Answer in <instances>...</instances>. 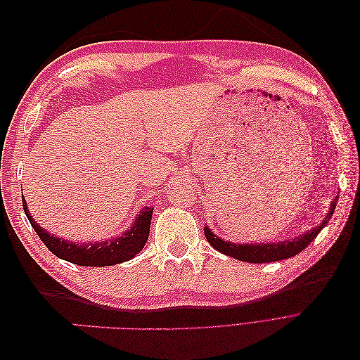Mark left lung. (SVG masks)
<instances>
[{
    "instance_id": "1",
    "label": "left lung",
    "mask_w": 360,
    "mask_h": 360,
    "mask_svg": "<svg viewBox=\"0 0 360 360\" xmlns=\"http://www.w3.org/2000/svg\"><path fill=\"white\" fill-rule=\"evenodd\" d=\"M336 201H332L329 213L326 214L324 221L319 225L312 228V230L307 231L304 234L294 238V240H281L278 243H230L226 240H222V238L217 237L210 231L209 226H204V234L207 242H209L214 249L219 250L224 255L233 257L236 259L246 261V263H274V261H281L285 258H291L294 255H297L299 252L307 248L317 234L323 230V226H326L330 221V217L335 212Z\"/></svg>"
}]
</instances>
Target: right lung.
Returning <instances> with one entry per match:
<instances>
[{"mask_svg":"<svg viewBox=\"0 0 360 360\" xmlns=\"http://www.w3.org/2000/svg\"><path fill=\"white\" fill-rule=\"evenodd\" d=\"M24 210L28 217L31 226L34 228L37 236L41 238V242L51 250V252L66 259L69 263L86 266V267H105L124 263L127 259H132L141 249L144 248L151 224V214L153 209L151 207H144L139 212L134 225L129 228L123 236H118L105 242H94V243H76L58 238L53 234H49L46 230L32 219L28 212L25 200H22Z\"/></svg>","mask_w":360,"mask_h":360,"instance_id":"1","label":"right lung"}]
</instances>
